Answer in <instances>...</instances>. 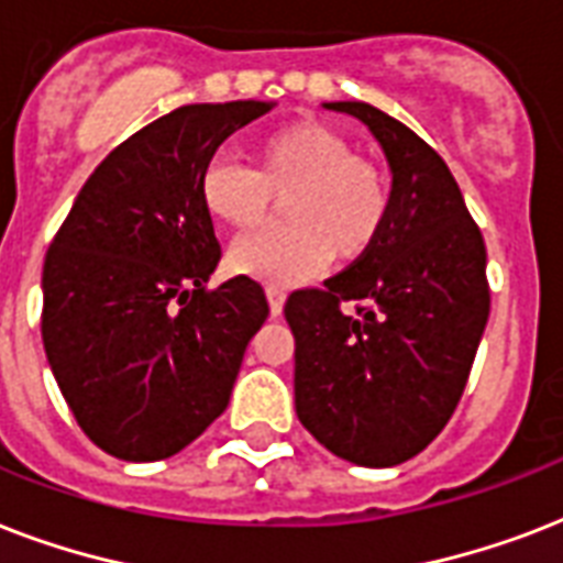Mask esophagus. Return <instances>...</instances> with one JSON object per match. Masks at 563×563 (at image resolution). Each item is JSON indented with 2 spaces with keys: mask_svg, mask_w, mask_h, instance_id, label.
<instances>
[{
  "mask_svg": "<svg viewBox=\"0 0 563 563\" xmlns=\"http://www.w3.org/2000/svg\"><path fill=\"white\" fill-rule=\"evenodd\" d=\"M265 298H268L272 316H280L283 303H286V291H283L280 286H268V289H265Z\"/></svg>",
  "mask_w": 563,
  "mask_h": 563,
  "instance_id": "esophagus-1",
  "label": "esophagus"
}]
</instances>
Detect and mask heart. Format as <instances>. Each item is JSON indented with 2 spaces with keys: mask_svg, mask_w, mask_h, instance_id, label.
I'll list each match as a JSON object with an SVG mask.
<instances>
[{
  "mask_svg": "<svg viewBox=\"0 0 563 563\" xmlns=\"http://www.w3.org/2000/svg\"><path fill=\"white\" fill-rule=\"evenodd\" d=\"M251 169L212 161L198 178L207 219L228 230H256L280 201L283 228L254 233L230 251V268L254 280L289 286L327 260L360 263L379 242L391 212V184L376 161L321 119H295L256 136Z\"/></svg>",
  "mask_w": 563,
  "mask_h": 563,
  "instance_id": "b5f03b06",
  "label": "heart"
}]
</instances>
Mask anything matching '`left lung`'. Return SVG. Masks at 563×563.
<instances>
[{
    "instance_id": "1",
    "label": "left lung",
    "mask_w": 563,
    "mask_h": 563,
    "mask_svg": "<svg viewBox=\"0 0 563 563\" xmlns=\"http://www.w3.org/2000/svg\"><path fill=\"white\" fill-rule=\"evenodd\" d=\"M327 108L379 140L391 212L368 256L283 307L295 333V409L339 459L391 467L432 444L462 400L490 312L488 254L432 145L365 101Z\"/></svg>"
}]
</instances>
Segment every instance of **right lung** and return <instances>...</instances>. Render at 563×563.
<instances>
[{
    "instance_id": "add662e5",
    "label": "right lung",
    "mask_w": 563,
    "mask_h": 563,
    "mask_svg": "<svg viewBox=\"0 0 563 563\" xmlns=\"http://www.w3.org/2000/svg\"><path fill=\"white\" fill-rule=\"evenodd\" d=\"M265 101L187 104L96 166L43 263V347L92 444L161 462L228 409L247 342L268 318L245 274L207 289L221 260L198 178Z\"/></svg>"
}]
</instances>
